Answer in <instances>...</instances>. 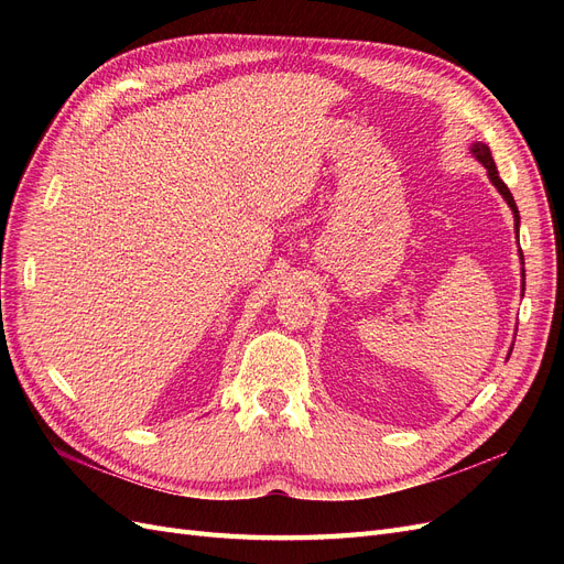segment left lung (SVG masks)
Masks as SVG:
<instances>
[{"label":"left lung","instance_id":"8db88e82","mask_svg":"<svg viewBox=\"0 0 564 564\" xmlns=\"http://www.w3.org/2000/svg\"><path fill=\"white\" fill-rule=\"evenodd\" d=\"M473 155L480 160L485 166H487V174H489V181L497 185V191L503 195V199L508 202V207L513 209V216H516V230L520 228V214H518V204H516V199H513V195H510V191H508V185L501 181V176H499V169H497V164H494V158H491V152H489V148L485 145V143H475L473 148ZM520 259H522V251H520ZM522 263H524V259H522ZM522 292H524V268H522Z\"/></svg>","mask_w":564,"mask_h":564}]
</instances>
